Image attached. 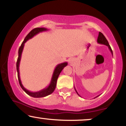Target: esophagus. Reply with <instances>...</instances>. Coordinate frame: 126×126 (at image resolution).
<instances>
[{"mask_svg":"<svg viewBox=\"0 0 126 126\" xmlns=\"http://www.w3.org/2000/svg\"><path fill=\"white\" fill-rule=\"evenodd\" d=\"M72 62H73V60H69V63H72Z\"/></svg>","mask_w":126,"mask_h":126,"instance_id":"1","label":"esophagus"}]
</instances>
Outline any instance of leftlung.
Wrapping results in <instances>:
<instances>
[{
  "label": "left lung",
  "instance_id": "left-lung-1",
  "mask_svg": "<svg viewBox=\"0 0 126 126\" xmlns=\"http://www.w3.org/2000/svg\"><path fill=\"white\" fill-rule=\"evenodd\" d=\"M97 42H98V43H99V44H104V45H105V46H107V47H108V48H109V50H110L111 53H112V55H113V54H112V50H111V48L110 46L109 43H108L107 40L106 38H105V36L103 34H102V33L100 32H99V34H98V38H97ZM75 91H76V93L78 94V95H79V96H80V95H79V94L78 93L77 91H76V89H75ZM98 96H99V95H98V96H96V97H95V98L98 97Z\"/></svg>",
  "mask_w": 126,
  "mask_h": 126
}]
</instances>
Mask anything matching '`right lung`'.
I'll use <instances>...</instances> for the list:
<instances>
[{"instance_id": "right-lung-1", "label": "right lung", "mask_w": 126, "mask_h": 126, "mask_svg": "<svg viewBox=\"0 0 126 126\" xmlns=\"http://www.w3.org/2000/svg\"><path fill=\"white\" fill-rule=\"evenodd\" d=\"M48 29L46 28H36L33 29L32 31L30 32V33L26 36V37L24 39V41L22 42V43L21 44V46H20L18 50V58L16 62V70L17 72H18V80L20 86L22 88V89H23L26 93L28 95L32 96V97L34 98H41V97H44V96H47V95L51 94L54 92L55 88H56V84H57V80L58 79V77L60 75V73H61L64 67H66L67 65V62H64V63H60V64H57L56 66V68L54 69V72H53V75H52L51 81H50V84L47 87L45 88L44 89H42L41 91H37V92H31V91H28V89H27L26 88H24V86H23V85L22 84V82L20 79V75H19V64L20 62H21V56L22 53L23 49H24V45L25 43L28 41V40L32 38L33 37L38 34V33L41 32L43 31H48Z\"/></svg>"}]
</instances>
